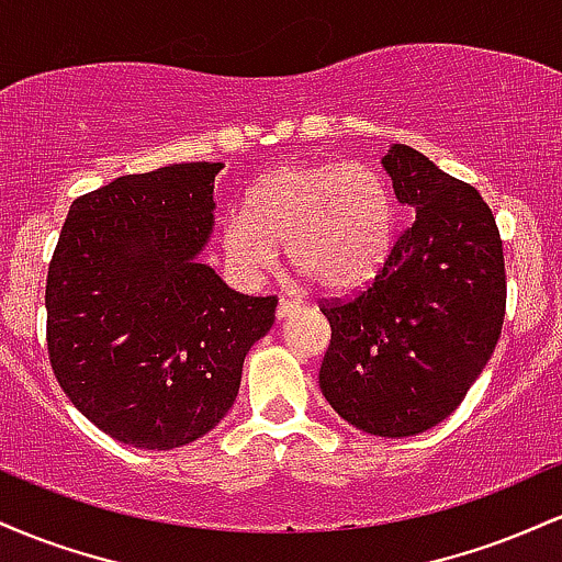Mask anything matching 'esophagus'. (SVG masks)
I'll return each mask as SVG.
<instances>
[{
	"instance_id": "34e87169",
	"label": "esophagus",
	"mask_w": 562,
	"mask_h": 562,
	"mask_svg": "<svg viewBox=\"0 0 562 562\" xmlns=\"http://www.w3.org/2000/svg\"><path fill=\"white\" fill-rule=\"evenodd\" d=\"M299 306H301L299 301H295V299H285V295H282L280 306H277V317H280V319H282V317H290V314H293Z\"/></svg>"
}]
</instances>
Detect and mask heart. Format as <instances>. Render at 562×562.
<instances>
[{"label":"heart","instance_id":"obj_1","mask_svg":"<svg viewBox=\"0 0 562 562\" xmlns=\"http://www.w3.org/2000/svg\"><path fill=\"white\" fill-rule=\"evenodd\" d=\"M396 229V205L372 166L340 160L285 164L245 198L222 227L227 259L243 274L267 272L285 245L290 267L327 293H348L378 274Z\"/></svg>","mask_w":562,"mask_h":562}]
</instances>
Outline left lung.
<instances>
[{
  "label": "left lung",
  "instance_id": "8db88e82",
  "mask_svg": "<svg viewBox=\"0 0 562 562\" xmlns=\"http://www.w3.org/2000/svg\"><path fill=\"white\" fill-rule=\"evenodd\" d=\"M383 166L415 222L362 290L319 301L333 330L319 389L364 434L404 438L449 417L488 364L507 274L499 227L475 187L406 145H393Z\"/></svg>",
  "mask_w": 562,
  "mask_h": 562
}]
</instances>
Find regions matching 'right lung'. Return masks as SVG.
Returning a JSON list of instances; mask_svg holds the SVG:
<instances>
[{
  "label": "right lung",
  "instance_id": "1",
  "mask_svg": "<svg viewBox=\"0 0 562 562\" xmlns=\"http://www.w3.org/2000/svg\"><path fill=\"white\" fill-rule=\"evenodd\" d=\"M222 164L126 173L76 198L47 272V353L76 409L137 449L209 434L277 295L227 288L200 254Z\"/></svg>",
  "mask_w": 562,
  "mask_h": 562
}]
</instances>
